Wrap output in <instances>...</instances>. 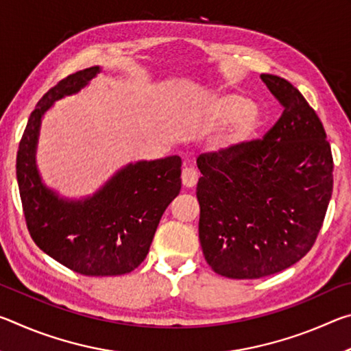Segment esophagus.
Returning a JSON list of instances; mask_svg holds the SVG:
<instances>
[{"mask_svg":"<svg viewBox=\"0 0 351 351\" xmlns=\"http://www.w3.org/2000/svg\"><path fill=\"white\" fill-rule=\"evenodd\" d=\"M181 181H182L184 187H195V184H197V181H198L197 170H195L192 165H186V167L182 169Z\"/></svg>","mask_w":351,"mask_h":351,"instance_id":"1","label":"esophagus"}]
</instances>
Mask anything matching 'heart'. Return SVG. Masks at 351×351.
<instances>
[{"label": "heart", "mask_w": 351, "mask_h": 351, "mask_svg": "<svg viewBox=\"0 0 351 351\" xmlns=\"http://www.w3.org/2000/svg\"><path fill=\"white\" fill-rule=\"evenodd\" d=\"M209 116L218 123L234 121L223 139L224 148H237L246 144L254 138L261 123L260 111L252 106L251 100L241 94H224L213 100Z\"/></svg>", "instance_id": "obj_1"}]
</instances>
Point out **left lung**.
<instances>
[{
    "label": "left lung",
    "mask_w": 351,
    "mask_h": 351,
    "mask_svg": "<svg viewBox=\"0 0 351 351\" xmlns=\"http://www.w3.org/2000/svg\"><path fill=\"white\" fill-rule=\"evenodd\" d=\"M282 116L263 139L199 154V243L229 278L277 274L310 252L332 193V154L300 91L261 74Z\"/></svg>",
    "instance_id": "obj_1"
}]
</instances>
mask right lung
Segmentation results:
<instances>
[{"label": "right lung", "mask_w": 351, "mask_h": 351, "mask_svg": "<svg viewBox=\"0 0 351 351\" xmlns=\"http://www.w3.org/2000/svg\"><path fill=\"white\" fill-rule=\"evenodd\" d=\"M99 66L64 77L38 100L16 153L26 226L41 251L82 276H122L145 260L164 210L181 190V158L128 164L91 198L64 201L40 181L35 165L41 116L80 91Z\"/></svg>", "instance_id": "1"}]
</instances>
